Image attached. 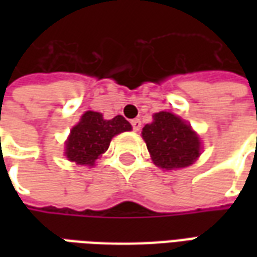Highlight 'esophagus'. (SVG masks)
Listing matches in <instances>:
<instances>
[{
  "mask_svg": "<svg viewBox=\"0 0 257 257\" xmlns=\"http://www.w3.org/2000/svg\"><path fill=\"white\" fill-rule=\"evenodd\" d=\"M131 123H132V128H134L135 132H138V131H140V128H142V121H140L139 118L132 119V121H131Z\"/></svg>",
  "mask_w": 257,
  "mask_h": 257,
  "instance_id": "esophagus-1",
  "label": "esophagus"
}]
</instances>
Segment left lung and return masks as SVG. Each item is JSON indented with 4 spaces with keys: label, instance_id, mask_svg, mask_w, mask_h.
<instances>
[{
    "label": "left lung",
    "instance_id": "left-lung-1",
    "mask_svg": "<svg viewBox=\"0 0 257 257\" xmlns=\"http://www.w3.org/2000/svg\"><path fill=\"white\" fill-rule=\"evenodd\" d=\"M153 122L145 125L142 138L151 160L162 169L190 167L201 156V140L190 123L172 112L160 111Z\"/></svg>",
    "mask_w": 257,
    "mask_h": 257
}]
</instances>
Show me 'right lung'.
<instances>
[{
    "label": "right lung",
    "mask_w": 257,
    "mask_h": 257,
    "mask_svg": "<svg viewBox=\"0 0 257 257\" xmlns=\"http://www.w3.org/2000/svg\"><path fill=\"white\" fill-rule=\"evenodd\" d=\"M131 129L132 125L122 115L104 119L100 112L86 111L70 131L64 156L77 165L93 167L96 160L107 151L112 138Z\"/></svg>",
    "instance_id": "obj_1"
}]
</instances>
